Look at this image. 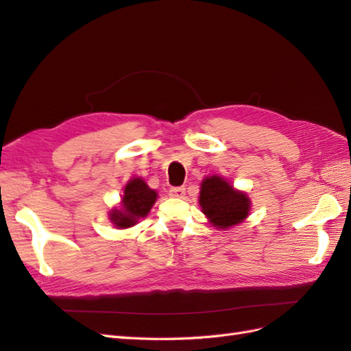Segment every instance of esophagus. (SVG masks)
<instances>
[{"instance_id":"obj_1","label":"esophagus","mask_w":351,"mask_h":351,"mask_svg":"<svg viewBox=\"0 0 351 351\" xmlns=\"http://www.w3.org/2000/svg\"><path fill=\"white\" fill-rule=\"evenodd\" d=\"M169 195L171 197H176V199H182L185 196V189L184 187H173L169 190Z\"/></svg>"}]
</instances>
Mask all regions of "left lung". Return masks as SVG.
Returning <instances> with one entry per match:
<instances>
[{"instance_id": "1", "label": "left lung", "mask_w": 351, "mask_h": 351, "mask_svg": "<svg viewBox=\"0 0 351 351\" xmlns=\"http://www.w3.org/2000/svg\"><path fill=\"white\" fill-rule=\"evenodd\" d=\"M199 205L213 226L229 229L247 219L250 199L245 193L235 190L221 176H208L200 184Z\"/></svg>"}]
</instances>
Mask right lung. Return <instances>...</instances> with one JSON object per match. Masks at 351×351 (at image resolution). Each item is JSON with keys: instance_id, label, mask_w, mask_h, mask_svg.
Listing matches in <instances>:
<instances>
[{"instance_id": "right-lung-1", "label": "right lung", "mask_w": 351, "mask_h": 351, "mask_svg": "<svg viewBox=\"0 0 351 351\" xmlns=\"http://www.w3.org/2000/svg\"><path fill=\"white\" fill-rule=\"evenodd\" d=\"M156 191L149 189L141 178H132L125 185L122 206L110 211V220L119 229H126L145 219L156 200Z\"/></svg>"}]
</instances>
